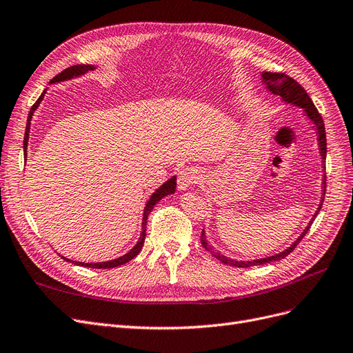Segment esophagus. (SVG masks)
Segmentation results:
<instances>
[{
  "label": "esophagus",
  "instance_id": "34e87169",
  "mask_svg": "<svg viewBox=\"0 0 353 353\" xmlns=\"http://www.w3.org/2000/svg\"><path fill=\"white\" fill-rule=\"evenodd\" d=\"M199 179H201V174L196 168L186 167L181 170L177 176V186L180 190H189L190 186L198 183Z\"/></svg>",
  "mask_w": 353,
  "mask_h": 353
}]
</instances>
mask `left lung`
Returning a JSON list of instances; mask_svg holds the SVG:
<instances>
[{
	"instance_id": "8db88e82",
	"label": "left lung",
	"mask_w": 353,
	"mask_h": 353,
	"mask_svg": "<svg viewBox=\"0 0 353 353\" xmlns=\"http://www.w3.org/2000/svg\"><path fill=\"white\" fill-rule=\"evenodd\" d=\"M260 80H262V84L266 85L268 91L273 96H279L281 100L286 104H292V106L298 108V109H303L304 116L310 121V123H312V128L316 129V134H317V143H319V154L321 157V165L323 170H325V154H327V143H325V129H324V122H323V117L320 116L319 110L316 109L314 103L311 101V99L308 97L307 91L299 85L295 80H292L291 77L285 75V74H276V72H262L260 75ZM324 193H325V173L323 174V181H321V199L320 203L317 206V211L312 215V218L310 219L308 225L304 228V231L299 234L298 239L290 245L286 247L285 250L273 254V256H268V257H262V259H254V260H236V259H230L224 254H221L219 252H215L212 249V245L210 244L206 239V232L205 230H202L201 234V243L205 247V249L210 252L215 259H218L219 262H223L224 265H230L234 268H252V266H259V265H266V263H272V262H279L281 259L288 256L295 247L296 244L303 240V237L307 234L308 228L311 227L312 221L316 219V216L319 215L321 206H323V201H324Z\"/></svg>"
}]
</instances>
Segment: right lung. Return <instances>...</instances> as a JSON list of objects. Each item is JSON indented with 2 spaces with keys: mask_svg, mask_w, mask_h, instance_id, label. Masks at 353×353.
<instances>
[{
  "mask_svg": "<svg viewBox=\"0 0 353 353\" xmlns=\"http://www.w3.org/2000/svg\"><path fill=\"white\" fill-rule=\"evenodd\" d=\"M97 67L96 65H85V63H81V65H74V67H70L65 71H62L61 74H58L55 78H52L49 84H55V83H62V81H68V80H72V78H78V77H83L85 75L88 71H94ZM48 88L43 90V93L41 94V97H39L36 100V103L32 106L30 112H29V116H28V123H26V132H24V141H23V150H24V160L28 159V143H29V134H30V123H32V117H33V113L36 112V109L39 108V104L42 103L45 94H46ZM176 180L177 177L176 176H172L167 181H164V183L157 189L152 194L151 198L148 199L145 208H143V214H142V232L141 236L137 241V244L130 249L128 253H125L123 256L121 257H116V259H112V260H108V262H96V263H85V262H75V260H70L65 256H61L63 260H67V262H72L74 265H78V266H84V268H93V269H109V268H116V266H121V265H125L128 263L129 260H132L135 256H138V253L141 252L142 245H143V241H145V231H147V219H148V215L150 212L152 211V208L159 203L163 198L168 196V194H173L176 192Z\"/></svg>",
  "mask_w": 353,
  "mask_h": 353,
  "instance_id": "add662e5",
  "label": "right lung"
}]
</instances>
